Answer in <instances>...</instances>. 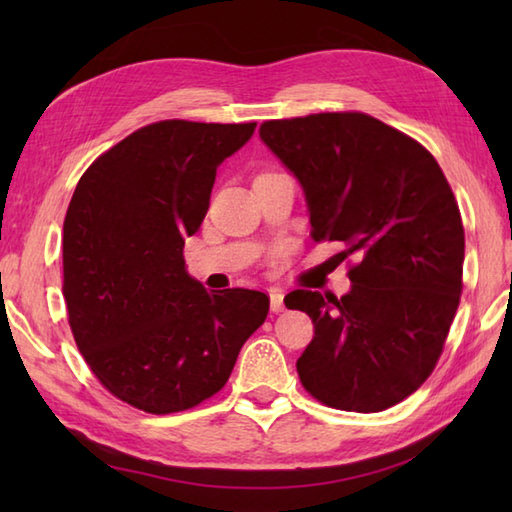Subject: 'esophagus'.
<instances>
[{
	"label": "esophagus",
	"mask_w": 512,
	"mask_h": 512,
	"mask_svg": "<svg viewBox=\"0 0 512 512\" xmlns=\"http://www.w3.org/2000/svg\"><path fill=\"white\" fill-rule=\"evenodd\" d=\"M284 308V292H281V288H270V310L281 312Z\"/></svg>",
	"instance_id": "obj_1"
}]
</instances>
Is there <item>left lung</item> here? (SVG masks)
Wrapping results in <instances>:
<instances>
[{
	"instance_id": "obj_1",
	"label": "left lung",
	"mask_w": 512,
	"mask_h": 512,
	"mask_svg": "<svg viewBox=\"0 0 512 512\" xmlns=\"http://www.w3.org/2000/svg\"><path fill=\"white\" fill-rule=\"evenodd\" d=\"M306 193L314 242L356 255L347 295L295 290L314 336L297 361L323 405L374 413L411 396L436 367L462 295L464 226L427 149L361 112L259 127Z\"/></svg>"
}]
</instances>
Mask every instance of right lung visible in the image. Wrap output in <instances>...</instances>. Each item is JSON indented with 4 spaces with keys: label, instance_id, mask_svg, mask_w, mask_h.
Instances as JSON below:
<instances>
[{
    "label": "right lung",
    "instance_id": "right-lung-1",
    "mask_svg": "<svg viewBox=\"0 0 512 512\" xmlns=\"http://www.w3.org/2000/svg\"><path fill=\"white\" fill-rule=\"evenodd\" d=\"M257 123L160 121L96 158L63 222V297L85 363L147 413L217 394L266 321L259 290L206 292L184 266V239L209 211L217 167Z\"/></svg>",
    "mask_w": 512,
    "mask_h": 512
}]
</instances>
